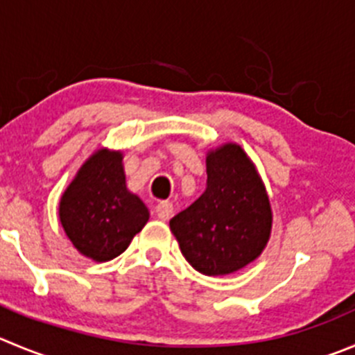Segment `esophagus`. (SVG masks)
I'll return each instance as SVG.
<instances>
[{"label":"esophagus","instance_id":"1","mask_svg":"<svg viewBox=\"0 0 355 355\" xmlns=\"http://www.w3.org/2000/svg\"><path fill=\"white\" fill-rule=\"evenodd\" d=\"M155 212H157L158 219H162V221H167V219L172 216V212H174V207H172L171 202H160V204L155 207Z\"/></svg>","mask_w":355,"mask_h":355}]
</instances>
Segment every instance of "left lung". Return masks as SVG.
Segmentation results:
<instances>
[{"label": "left lung", "instance_id": "left-lung-1", "mask_svg": "<svg viewBox=\"0 0 355 355\" xmlns=\"http://www.w3.org/2000/svg\"><path fill=\"white\" fill-rule=\"evenodd\" d=\"M187 261L204 275H226L254 261L272 230V209L254 165L237 144L207 155V188L171 219Z\"/></svg>", "mask_w": 355, "mask_h": 355}]
</instances>
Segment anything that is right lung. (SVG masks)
Wrapping results in <instances>:
<instances>
[{"instance_id": "1", "label": "right lung", "mask_w": 355, "mask_h": 355, "mask_svg": "<svg viewBox=\"0 0 355 355\" xmlns=\"http://www.w3.org/2000/svg\"><path fill=\"white\" fill-rule=\"evenodd\" d=\"M64 232L87 258L110 261L129 248L150 219L146 205L125 187L120 151L99 150L60 198Z\"/></svg>"}]
</instances>
